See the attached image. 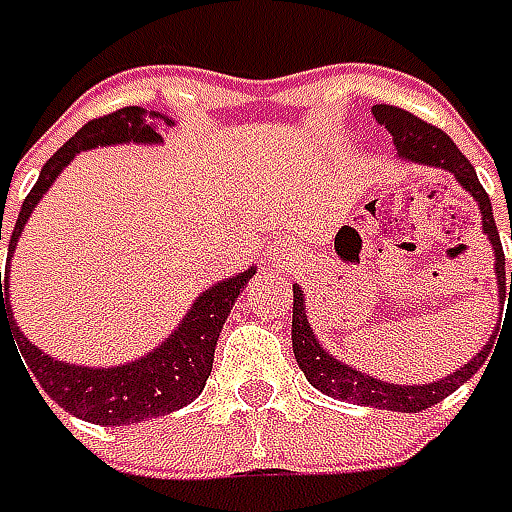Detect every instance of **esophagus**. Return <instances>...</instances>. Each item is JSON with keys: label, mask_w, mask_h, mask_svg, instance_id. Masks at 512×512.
I'll use <instances>...</instances> for the list:
<instances>
[{"label": "esophagus", "mask_w": 512, "mask_h": 512, "mask_svg": "<svg viewBox=\"0 0 512 512\" xmlns=\"http://www.w3.org/2000/svg\"><path fill=\"white\" fill-rule=\"evenodd\" d=\"M291 260H293V246L288 244L274 246V252H271V257H268L271 268H288L291 266Z\"/></svg>", "instance_id": "obj_1"}]
</instances>
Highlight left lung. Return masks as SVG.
Masks as SVG:
<instances>
[{"instance_id":"obj_1","label":"left lung","mask_w":512,"mask_h":512,"mask_svg":"<svg viewBox=\"0 0 512 512\" xmlns=\"http://www.w3.org/2000/svg\"><path fill=\"white\" fill-rule=\"evenodd\" d=\"M374 119L380 121V127L393 135V146L396 155L407 160V163H418V166H430V169L449 171L457 180V185L468 191V196L477 202L482 216V232L488 235L493 246V274H496V285H499V305L510 307L512 302V271L505 274V252H502V241H499V230L493 221L491 199L485 194V188L477 180V171L468 163V157L455 146V141L438 127H432L427 121L416 119L413 113H407L402 107L393 105H374L371 107ZM510 241H512V219H510ZM499 330V327H496ZM493 332L488 343L482 346L477 355L468 360L466 366H460L452 374H446L441 380L424 382V385H396V382L377 380L368 377L366 371L346 366L338 357L330 355L324 349V343L318 341L313 324L307 318L305 291L302 285H293V321H291V341L296 363L305 371L307 382L327 393L332 399H343L360 407H377V410H396V413H418L427 407L443 402L449 393H455L463 382H468L477 371H480L493 352Z\"/></svg>"}]
</instances>
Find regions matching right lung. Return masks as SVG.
<instances>
[{"instance_id": "obj_1", "label": "right lung", "mask_w": 512, "mask_h": 512, "mask_svg": "<svg viewBox=\"0 0 512 512\" xmlns=\"http://www.w3.org/2000/svg\"><path fill=\"white\" fill-rule=\"evenodd\" d=\"M163 127H174V119L160 116L155 110L146 113L144 107H121L110 116L88 121L74 138H69L46 160L38 182L32 185V191L21 205L16 227L7 238L5 280L0 271V335L5 330H13L10 335L27 363L24 366L27 377L32 373L30 380L38 382L66 413L91 424H102V427H124V424L146 421V418L169 416L174 410L191 405L196 396L205 391L221 327L230 316L235 299L244 293L246 282L257 274V268L249 266L241 274L219 280L199 293L191 310L182 316L169 338H163V343H157L152 352H146L138 360L121 363V366H77V363L46 355L44 349H38L16 327V318L10 310V260L32 210L38 207L46 191L52 188V182L74 157L96 146L163 144V135H160Z\"/></svg>"}]
</instances>
